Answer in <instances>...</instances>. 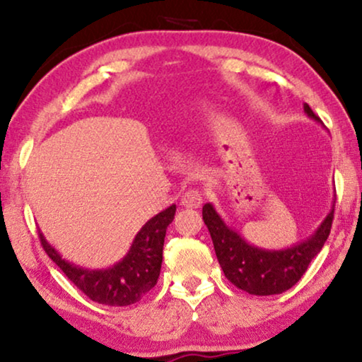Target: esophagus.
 Instances as JSON below:
<instances>
[{"label": "esophagus", "instance_id": "obj_1", "mask_svg": "<svg viewBox=\"0 0 362 362\" xmlns=\"http://www.w3.org/2000/svg\"><path fill=\"white\" fill-rule=\"evenodd\" d=\"M202 204V194L197 189H189L181 196V206L189 207V209H196Z\"/></svg>", "mask_w": 362, "mask_h": 362}]
</instances>
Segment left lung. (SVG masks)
Instances as JSON below:
<instances>
[{"label": "left lung", "instance_id": "obj_1", "mask_svg": "<svg viewBox=\"0 0 362 362\" xmlns=\"http://www.w3.org/2000/svg\"><path fill=\"white\" fill-rule=\"evenodd\" d=\"M303 110L311 120L323 125L308 103H305ZM333 214L334 202L328 216L305 240L285 249H264L247 242L239 232L227 226L211 202L202 206V219L209 229L217 260L227 280L237 288L259 296L284 293L303 276L328 239Z\"/></svg>", "mask_w": 362, "mask_h": 362}]
</instances>
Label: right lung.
Listing matches in <instances>:
<instances>
[{
	"label": "right lung",
	"instance_id": "add662e5",
	"mask_svg": "<svg viewBox=\"0 0 362 362\" xmlns=\"http://www.w3.org/2000/svg\"><path fill=\"white\" fill-rule=\"evenodd\" d=\"M176 204L151 217L136 232L123 259L107 269H86L64 259L39 232L44 250L67 279L95 303L127 306L140 301L156 285L161 272L163 245L168 226L175 219Z\"/></svg>",
	"mask_w": 362,
	"mask_h": 362
}]
</instances>
